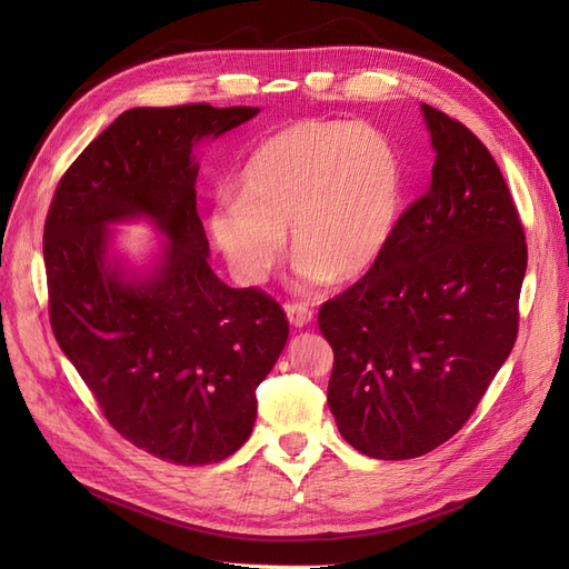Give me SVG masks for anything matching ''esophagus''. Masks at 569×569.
Returning <instances> with one entry per match:
<instances>
[{
	"label": "esophagus",
	"mask_w": 569,
	"mask_h": 569,
	"mask_svg": "<svg viewBox=\"0 0 569 569\" xmlns=\"http://www.w3.org/2000/svg\"><path fill=\"white\" fill-rule=\"evenodd\" d=\"M286 316L292 327H307L313 320V309H309L302 302H288L286 305Z\"/></svg>",
	"instance_id": "1"
}]
</instances>
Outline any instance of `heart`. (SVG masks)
Listing matches in <instances>:
<instances>
[{
  "instance_id": "heart-1",
  "label": "heart",
  "mask_w": 569,
  "mask_h": 569,
  "mask_svg": "<svg viewBox=\"0 0 569 569\" xmlns=\"http://www.w3.org/2000/svg\"><path fill=\"white\" fill-rule=\"evenodd\" d=\"M403 172L380 131L348 122H297L262 140L221 198L209 232L237 279L260 286L283 262L290 228L305 288L367 274L395 234Z\"/></svg>"
}]
</instances>
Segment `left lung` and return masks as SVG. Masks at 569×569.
<instances>
[{"label":"left lung","mask_w":569,"mask_h":569,"mask_svg":"<svg viewBox=\"0 0 569 569\" xmlns=\"http://www.w3.org/2000/svg\"><path fill=\"white\" fill-rule=\"evenodd\" d=\"M431 187L369 272L318 311L335 350L327 403L367 457L401 461L450 440L519 332L526 232L485 142L422 103Z\"/></svg>","instance_id":"1"}]
</instances>
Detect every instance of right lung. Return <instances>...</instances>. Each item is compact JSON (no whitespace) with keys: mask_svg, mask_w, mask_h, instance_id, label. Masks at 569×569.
I'll return each mask as SVG.
<instances>
[{"mask_svg":"<svg viewBox=\"0 0 569 569\" xmlns=\"http://www.w3.org/2000/svg\"><path fill=\"white\" fill-rule=\"evenodd\" d=\"M258 108H133L54 189L43 258L52 335L110 427L177 466L219 463L251 436L256 390L288 339L272 295L226 286L207 262L191 149ZM144 213L171 244L152 278L127 282L104 256L106 222Z\"/></svg>","mask_w":569,"mask_h":569,"instance_id":"add662e5","label":"right lung"}]
</instances>
